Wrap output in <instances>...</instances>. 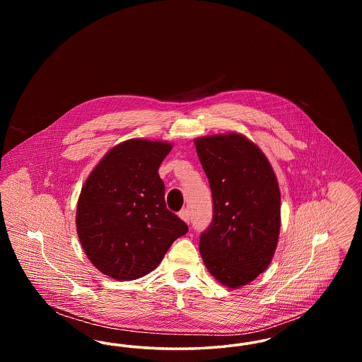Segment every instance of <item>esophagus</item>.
<instances>
[{"instance_id":"obj_1","label":"esophagus","mask_w":362,"mask_h":362,"mask_svg":"<svg viewBox=\"0 0 362 362\" xmlns=\"http://www.w3.org/2000/svg\"><path fill=\"white\" fill-rule=\"evenodd\" d=\"M179 217L185 221V223H189V210L187 207H185V209H182L180 211H179Z\"/></svg>"}]
</instances>
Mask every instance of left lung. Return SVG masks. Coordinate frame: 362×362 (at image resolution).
<instances>
[{"mask_svg":"<svg viewBox=\"0 0 362 362\" xmlns=\"http://www.w3.org/2000/svg\"><path fill=\"white\" fill-rule=\"evenodd\" d=\"M213 197V220L199 251L218 282L240 288L263 273L276 252L281 194L276 173L254 142L238 133L194 141Z\"/></svg>","mask_w":362,"mask_h":362,"instance_id":"8db88e82","label":"left lung"}]
</instances>
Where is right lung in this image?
<instances>
[{
	"label": "right lung",
	"mask_w": 362,
	"mask_h": 362,
	"mask_svg": "<svg viewBox=\"0 0 362 362\" xmlns=\"http://www.w3.org/2000/svg\"><path fill=\"white\" fill-rule=\"evenodd\" d=\"M173 149L163 141L133 138L114 146L81 189L76 211L78 239L105 276L132 281L160 264L189 226L170 211L158 167Z\"/></svg>",
	"instance_id": "add662e5"
}]
</instances>
